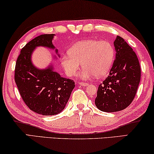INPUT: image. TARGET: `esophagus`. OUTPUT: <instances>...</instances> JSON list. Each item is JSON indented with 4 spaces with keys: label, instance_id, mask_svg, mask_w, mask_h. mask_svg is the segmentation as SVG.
<instances>
[{
    "label": "esophagus",
    "instance_id": "obj_1",
    "mask_svg": "<svg viewBox=\"0 0 154 154\" xmlns=\"http://www.w3.org/2000/svg\"><path fill=\"white\" fill-rule=\"evenodd\" d=\"M79 85L81 86H87L88 84L85 83V82H79Z\"/></svg>",
    "mask_w": 154,
    "mask_h": 154
}]
</instances>
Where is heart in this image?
Listing matches in <instances>:
<instances>
[{
    "label": "heart",
    "mask_w": 154,
    "mask_h": 154,
    "mask_svg": "<svg viewBox=\"0 0 154 154\" xmlns=\"http://www.w3.org/2000/svg\"><path fill=\"white\" fill-rule=\"evenodd\" d=\"M115 58L113 45L108 40H85L75 44L69 54L62 56L60 63L66 75L73 77L81 66L84 79L105 76L109 72Z\"/></svg>",
    "instance_id": "1"
}]
</instances>
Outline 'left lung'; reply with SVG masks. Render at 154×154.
Instances as JSON below:
<instances>
[{
	"instance_id": "left-lung-1",
	"label": "left lung",
	"mask_w": 154,
	"mask_h": 154,
	"mask_svg": "<svg viewBox=\"0 0 154 154\" xmlns=\"http://www.w3.org/2000/svg\"><path fill=\"white\" fill-rule=\"evenodd\" d=\"M116 59L109 75L100 84L95 100L96 107L106 112L121 111L131 105L141 78L139 60L132 47L120 36L114 42Z\"/></svg>"
}]
</instances>
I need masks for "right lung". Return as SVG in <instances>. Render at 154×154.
<instances>
[{"mask_svg": "<svg viewBox=\"0 0 154 154\" xmlns=\"http://www.w3.org/2000/svg\"><path fill=\"white\" fill-rule=\"evenodd\" d=\"M54 35H40L28 42L21 49L14 70V80L23 102L32 111L45 116L60 113L75 86L74 80L60 77L52 67L38 70L31 63V54L36 47L54 48Z\"/></svg>", "mask_w": 154, "mask_h": 154, "instance_id": "right-lung-1", "label": "right lung"}]
</instances>
